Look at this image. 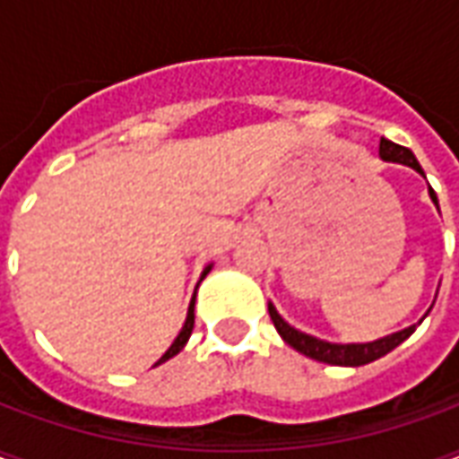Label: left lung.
<instances>
[{
  "instance_id": "8db88e82",
  "label": "left lung",
  "mask_w": 459,
  "mask_h": 459,
  "mask_svg": "<svg viewBox=\"0 0 459 459\" xmlns=\"http://www.w3.org/2000/svg\"><path fill=\"white\" fill-rule=\"evenodd\" d=\"M378 154H381V160L385 161H401L405 167H413L415 171H420V164L415 160V154L408 147H401V144H395L391 140L378 142ZM430 199L435 201V206H437V196H435V191L430 189ZM270 319H273V325L280 332V337L285 339L292 349H298L299 354L309 356V359H315V361H325V364H334V366H364L371 364L376 359H381L388 351H394L395 346L405 342V339L411 337L415 332L413 327L403 329V332H395L391 337L378 339V342H368V344H329V342H322L317 337H309L305 332H298L295 327H290L285 319L280 317L278 309L268 305Z\"/></svg>"
}]
</instances>
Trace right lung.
I'll return each instance as SVG.
<instances>
[{"label":"right lung","instance_id":"add662e5","mask_svg":"<svg viewBox=\"0 0 459 459\" xmlns=\"http://www.w3.org/2000/svg\"><path fill=\"white\" fill-rule=\"evenodd\" d=\"M211 268H206L204 270V275H206V273H209ZM204 275H201V278H204ZM194 299H196V295H194ZM194 299H191V305H189V315H186V322H184V327H181V332H179V337L174 339V344L169 346V349H167V351H164V356H161L160 361H157V364H161V361H167V359H171V356H177L181 351V349H184V344H186V339L191 337V329H194ZM154 364V366H157Z\"/></svg>","mask_w":459,"mask_h":459}]
</instances>
